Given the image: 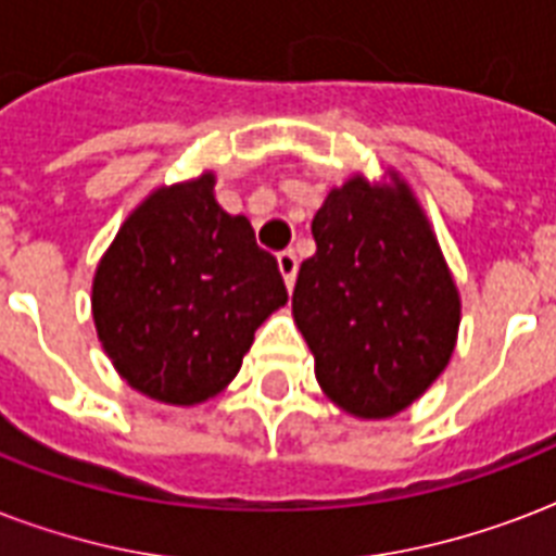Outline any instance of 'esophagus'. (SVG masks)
Masks as SVG:
<instances>
[{"mask_svg": "<svg viewBox=\"0 0 556 556\" xmlns=\"http://www.w3.org/2000/svg\"><path fill=\"white\" fill-rule=\"evenodd\" d=\"M279 262V274H282V279H286L288 288H294V279H296V256L294 251H282L277 256Z\"/></svg>", "mask_w": 556, "mask_h": 556, "instance_id": "esophagus-1", "label": "esophagus"}]
</instances>
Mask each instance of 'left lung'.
Segmentation results:
<instances>
[{
	"mask_svg": "<svg viewBox=\"0 0 556 556\" xmlns=\"http://www.w3.org/2000/svg\"><path fill=\"white\" fill-rule=\"evenodd\" d=\"M312 233L291 305L323 392L357 418L401 413L456 346L458 291L439 242L406 185L364 178L329 192Z\"/></svg>",
	"mask_w": 556,
	"mask_h": 556,
	"instance_id": "8db88e82",
	"label": "left lung"
}]
</instances>
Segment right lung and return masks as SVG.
<instances>
[{
  "label": "right lung",
  "instance_id": "add662e5",
  "mask_svg": "<svg viewBox=\"0 0 556 556\" xmlns=\"http://www.w3.org/2000/svg\"><path fill=\"white\" fill-rule=\"evenodd\" d=\"M213 176L152 192L117 230L91 288L115 369L164 404H199L236 378L253 331L288 291L251 222L213 199Z\"/></svg>",
  "mask_w": 556,
  "mask_h": 556
}]
</instances>
